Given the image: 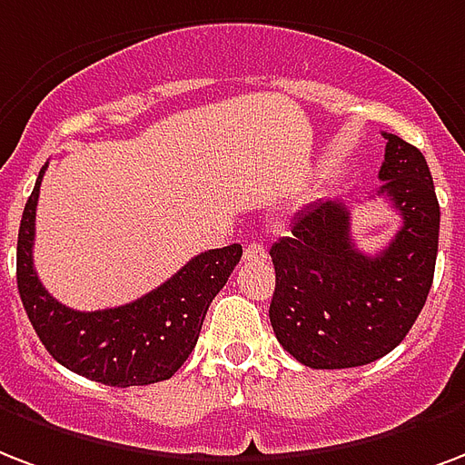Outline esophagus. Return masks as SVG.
<instances>
[{
  "label": "esophagus",
  "mask_w": 465,
  "mask_h": 465,
  "mask_svg": "<svg viewBox=\"0 0 465 465\" xmlns=\"http://www.w3.org/2000/svg\"><path fill=\"white\" fill-rule=\"evenodd\" d=\"M243 258H246V261H263L265 248L261 246V243H256V241H253V243H248L246 251H243Z\"/></svg>",
  "instance_id": "1"
}]
</instances>
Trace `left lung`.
<instances>
[{
	"label": "left lung",
	"instance_id": "obj_1",
	"mask_svg": "<svg viewBox=\"0 0 465 465\" xmlns=\"http://www.w3.org/2000/svg\"><path fill=\"white\" fill-rule=\"evenodd\" d=\"M385 161L378 177L402 217L381 253H361L351 239V212L319 200L292 219L272 243L275 292L271 324L282 349L322 371L356 368L395 349L430 295L439 248V202L420 148L382 134Z\"/></svg>",
	"mask_w": 465,
	"mask_h": 465
}]
</instances>
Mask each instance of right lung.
<instances>
[{"mask_svg": "<svg viewBox=\"0 0 465 465\" xmlns=\"http://www.w3.org/2000/svg\"><path fill=\"white\" fill-rule=\"evenodd\" d=\"M45 168L24 207L16 243V285L35 334L60 366L90 381L112 388L168 381L193 353L209 304L243 248L232 243L204 251L136 302L97 312L70 310L48 295L34 271L35 204Z\"/></svg>", "mask_w": 465, "mask_h": 465, "instance_id": "1", "label": "right lung"}]
</instances>
